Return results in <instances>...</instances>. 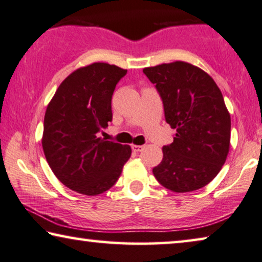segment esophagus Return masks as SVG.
<instances>
[{
	"label": "esophagus",
	"mask_w": 262,
	"mask_h": 262,
	"mask_svg": "<svg viewBox=\"0 0 262 262\" xmlns=\"http://www.w3.org/2000/svg\"><path fill=\"white\" fill-rule=\"evenodd\" d=\"M143 145H132V150L135 151V152H140V151L143 150Z\"/></svg>",
	"instance_id": "obj_1"
}]
</instances>
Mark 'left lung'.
<instances>
[{
    "mask_svg": "<svg viewBox=\"0 0 262 262\" xmlns=\"http://www.w3.org/2000/svg\"><path fill=\"white\" fill-rule=\"evenodd\" d=\"M156 87L165 120L176 128L152 169L163 187L188 192L211 182L225 164L230 144V116L213 78L191 63L175 61L143 70Z\"/></svg>",
    "mask_w": 262,
    "mask_h": 262,
    "instance_id": "8db88e82",
    "label": "left lung"
}]
</instances>
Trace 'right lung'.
I'll return each mask as SVG.
<instances>
[{"label": "right lung", "instance_id": "right-lung-1", "mask_svg": "<svg viewBox=\"0 0 262 262\" xmlns=\"http://www.w3.org/2000/svg\"><path fill=\"white\" fill-rule=\"evenodd\" d=\"M126 73L105 62L79 68L60 84L47 106L45 156L58 180L79 194L108 190L131 156L128 145L98 137L112 120V94Z\"/></svg>", "mask_w": 262, "mask_h": 262}]
</instances>
